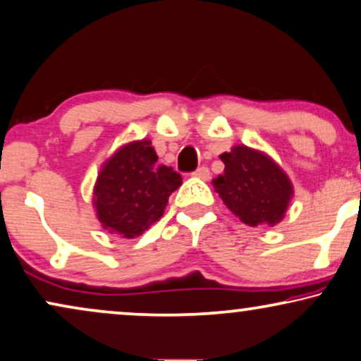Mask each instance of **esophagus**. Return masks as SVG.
<instances>
[{"label":"esophagus","mask_w":361,"mask_h":361,"mask_svg":"<svg viewBox=\"0 0 361 361\" xmlns=\"http://www.w3.org/2000/svg\"><path fill=\"white\" fill-rule=\"evenodd\" d=\"M193 175L196 178H200V180H209V170L207 166H200L198 170H196Z\"/></svg>","instance_id":"obj_1"}]
</instances>
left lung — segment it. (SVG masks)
Segmentation results:
<instances>
[{
	"label": "left lung",
	"mask_w": 361,
	"mask_h": 361,
	"mask_svg": "<svg viewBox=\"0 0 361 361\" xmlns=\"http://www.w3.org/2000/svg\"><path fill=\"white\" fill-rule=\"evenodd\" d=\"M220 158L225 171L213 185L230 212L250 226L278 225L293 196L286 173L268 154L245 145H236Z\"/></svg>",
	"instance_id": "8db88e82"
}]
</instances>
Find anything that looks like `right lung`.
Returning a JSON list of instances; mask_svg holds the SVG:
<instances>
[{
    "label": "right lung",
    "instance_id": "right-lung-1",
    "mask_svg": "<svg viewBox=\"0 0 361 361\" xmlns=\"http://www.w3.org/2000/svg\"><path fill=\"white\" fill-rule=\"evenodd\" d=\"M149 140L131 141L103 163L93 190V204L108 233L135 238L158 221L181 175L158 165Z\"/></svg>",
    "mask_w": 361,
    "mask_h": 361
}]
</instances>
